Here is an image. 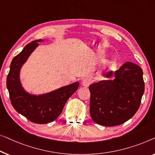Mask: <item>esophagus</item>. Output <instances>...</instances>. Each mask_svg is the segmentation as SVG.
Segmentation results:
<instances>
[{
  "instance_id": "obj_1",
  "label": "esophagus",
  "mask_w": 155,
  "mask_h": 155,
  "mask_svg": "<svg viewBox=\"0 0 155 155\" xmlns=\"http://www.w3.org/2000/svg\"><path fill=\"white\" fill-rule=\"evenodd\" d=\"M91 79H89V78H86V79H84V81H83L82 85L84 87H88L89 85L91 84Z\"/></svg>"
}]
</instances>
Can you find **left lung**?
Instances as JSON below:
<instances>
[{
	"mask_svg": "<svg viewBox=\"0 0 155 155\" xmlns=\"http://www.w3.org/2000/svg\"><path fill=\"white\" fill-rule=\"evenodd\" d=\"M102 80L89 86L90 114L95 123L104 126L120 125L129 120L140 107L145 91L143 69L126 62L118 70L110 71Z\"/></svg>",
	"mask_w": 155,
	"mask_h": 155,
	"instance_id": "obj_1",
	"label": "left lung"
}]
</instances>
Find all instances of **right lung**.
Segmentation results:
<instances>
[{"label":"right lung","mask_w":155,"mask_h":155,"mask_svg":"<svg viewBox=\"0 0 155 155\" xmlns=\"http://www.w3.org/2000/svg\"><path fill=\"white\" fill-rule=\"evenodd\" d=\"M39 39L31 42L12 59L7 77V88L11 104L17 112L33 123L44 124L52 122L62 112L67 100L77 91L79 83L75 82L51 92L34 95L27 92L20 81V70L33 51L38 46Z\"/></svg>","instance_id":"1"}]
</instances>
